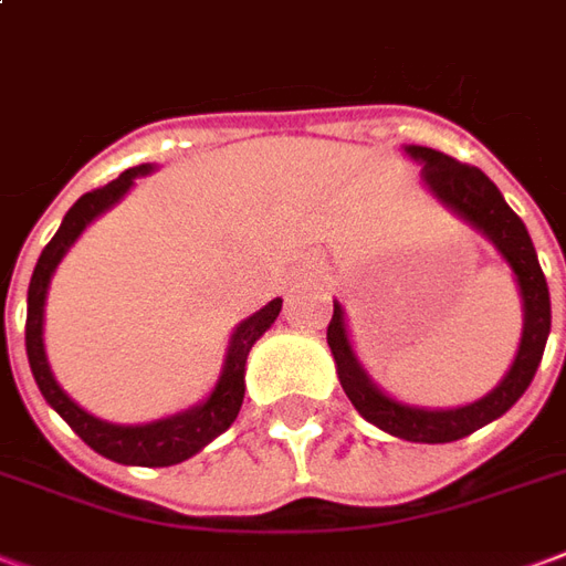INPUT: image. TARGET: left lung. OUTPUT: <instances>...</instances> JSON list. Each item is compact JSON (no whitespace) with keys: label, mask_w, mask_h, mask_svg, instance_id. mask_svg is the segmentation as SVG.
Here are the masks:
<instances>
[{"label":"left lung","mask_w":566,"mask_h":566,"mask_svg":"<svg viewBox=\"0 0 566 566\" xmlns=\"http://www.w3.org/2000/svg\"><path fill=\"white\" fill-rule=\"evenodd\" d=\"M415 160L423 164L420 176L436 197L465 218L471 227H478L483 235L492 238V244L501 250V256L507 259L516 283H520L522 304H525V328H522V343L516 352V360L510 373L501 379V385L492 394H486L471 406L462 409H415L402 406L397 399L385 397L367 373L360 369L352 343H348L346 322H343V307L334 304V316L328 322V346L331 355L337 360L339 385L352 399V406L379 429L406 441H420V444H444L471 436L474 429L486 427L490 420L501 418L516 399L528 390L534 373L541 367L543 348L549 337L552 307H549V286L543 277V268L537 262L534 244L525 223L516 218V211L504 202L501 190L483 176L478 167L460 164L444 151L427 146L406 148Z\"/></svg>","instance_id":"obj_1"}]
</instances>
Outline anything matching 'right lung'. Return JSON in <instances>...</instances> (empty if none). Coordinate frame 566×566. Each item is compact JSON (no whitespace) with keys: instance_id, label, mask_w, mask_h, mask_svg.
Returning <instances> with one entry per match:
<instances>
[{"instance_id":"1","label":"right lung","mask_w":566,"mask_h":566,"mask_svg":"<svg viewBox=\"0 0 566 566\" xmlns=\"http://www.w3.org/2000/svg\"><path fill=\"white\" fill-rule=\"evenodd\" d=\"M148 164L134 167L122 172L116 181L88 190L83 197L76 199L71 211L62 220V227L50 244L41 250L38 265L32 271V283H29V310H25V355H29V367L35 376L38 388L44 394V399L53 409L67 420V427L74 429L80 439L86 441L88 448L106 457V460L122 462V465H146V469H164V465H176V462L190 460L193 453L206 448L208 441L218 439L223 429L232 427V420L241 411L244 402V364L253 343L265 334L274 318L280 316L283 301L274 298L271 304L244 318L232 334L229 343L227 364L220 373L218 388L211 390V397L197 406V409L181 411L176 418L157 420V423H146V427H116V423H106V420L92 418L88 411L76 406L74 399L67 397L65 390L59 388L50 364L44 355V301H46V286L53 271L67 253V248L74 244L76 235L92 223V220L106 211V208L125 197L127 187L134 185V178L148 172Z\"/></svg>"}]
</instances>
